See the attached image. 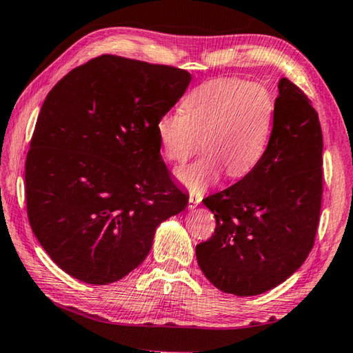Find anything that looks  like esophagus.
<instances>
[{"instance_id":"1","label":"esophagus","mask_w":353,"mask_h":353,"mask_svg":"<svg viewBox=\"0 0 353 353\" xmlns=\"http://www.w3.org/2000/svg\"><path fill=\"white\" fill-rule=\"evenodd\" d=\"M201 202H202V196L201 194H190L188 208H190V210H193V208L198 207Z\"/></svg>"}]
</instances>
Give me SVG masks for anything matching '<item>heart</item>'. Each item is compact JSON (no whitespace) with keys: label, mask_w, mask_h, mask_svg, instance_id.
<instances>
[{"label":"heart","mask_w":353,"mask_h":353,"mask_svg":"<svg viewBox=\"0 0 353 353\" xmlns=\"http://www.w3.org/2000/svg\"><path fill=\"white\" fill-rule=\"evenodd\" d=\"M274 112V99L261 83L214 79L183 98L182 113L160 117L155 132L170 162L182 163L204 146L198 160L174 172L191 194H201L225 170L241 177L255 168L270 143Z\"/></svg>","instance_id":"heart-1"}]
</instances>
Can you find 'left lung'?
I'll use <instances>...</instances> for the list:
<instances>
[{
    "label": "left lung",
    "mask_w": 353,
    "mask_h": 353,
    "mask_svg": "<svg viewBox=\"0 0 353 353\" xmlns=\"http://www.w3.org/2000/svg\"><path fill=\"white\" fill-rule=\"evenodd\" d=\"M272 130L252 171L204 199L216 218L196 246L204 276L218 290L256 296L291 277L310 254L322 198V132L310 99L279 81Z\"/></svg>",
    "instance_id": "8db88e82"
}]
</instances>
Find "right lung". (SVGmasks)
I'll return each mask as SVG.
<instances>
[{"label": "right lung", "mask_w": 353, "mask_h": 353, "mask_svg": "<svg viewBox=\"0 0 353 353\" xmlns=\"http://www.w3.org/2000/svg\"><path fill=\"white\" fill-rule=\"evenodd\" d=\"M190 82L183 70L101 56L48 93L26 159L28 216L71 277L107 285L128 276L160 223L185 210L155 124Z\"/></svg>", "instance_id": "add662e5"}]
</instances>
